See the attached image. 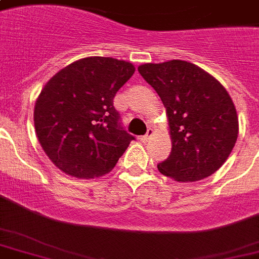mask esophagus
<instances>
[{
    "label": "esophagus",
    "mask_w": 259,
    "mask_h": 259,
    "mask_svg": "<svg viewBox=\"0 0 259 259\" xmlns=\"http://www.w3.org/2000/svg\"><path fill=\"white\" fill-rule=\"evenodd\" d=\"M153 136H154V130L152 129V127H149V129H148V132H146L145 136H142V137H141V141L142 142H148L150 138L153 137Z\"/></svg>",
    "instance_id": "obj_1"
}]
</instances>
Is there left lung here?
Segmentation results:
<instances>
[{
  "instance_id": "obj_1",
  "label": "left lung",
  "mask_w": 259,
  "mask_h": 259,
  "mask_svg": "<svg viewBox=\"0 0 259 259\" xmlns=\"http://www.w3.org/2000/svg\"><path fill=\"white\" fill-rule=\"evenodd\" d=\"M140 74L166 109L172 150L157 165L175 181L211 176L231 153L239 132L237 109L221 82L184 60L146 63Z\"/></svg>"
}]
</instances>
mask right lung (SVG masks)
<instances>
[{
	"instance_id": "add662e5",
	"label": "right lung",
	"mask_w": 259,
	"mask_h": 259,
	"mask_svg": "<svg viewBox=\"0 0 259 259\" xmlns=\"http://www.w3.org/2000/svg\"><path fill=\"white\" fill-rule=\"evenodd\" d=\"M134 66L102 56L79 59L56 72L36 99L37 140L62 172L94 179L113 169L133 136L122 129L115 94Z\"/></svg>"
}]
</instances>
